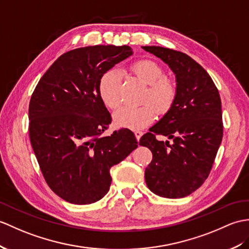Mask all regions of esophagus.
<instances>
[{
	"instance_id": "34e87169",
	"label": "esophagus",
	"mask_w": 249,
	"mask_h": 249,
	"mask_svg": "<svg viewBox=\"0 0 249 249\" xmlns=\"http://www.w3.org/2000/svg\"><path fill=\"white\" fill-rule=\"evenodd\" d=\"M142 135H143V132L141 130H136L135 131V136L137 138V140H140V138L142 137Z\"/></svg>"
}]
</instances>
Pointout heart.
Segmentation results:
<instances>
[{
    "label": "heart",
    "instance_id": "b5f03b06",
    "mask_svg": "<svg viewBox=\"0 0 249 249\" xmlns=\"http://www.w3.org/2000/svg\"><path fill=\"white\" fill-rule=\"evenodd\" d=\"M130 71L145 83L147 88L139 107L125 106L113 114L115 126L127 129H141L153 122L156 111L165 114L174 105L177 96V87L174 80L163 76L161 67L151 59H141L132 63ZM98 95L102 102L115 109L121 104V75L117 70L104 73L97 85ZM156 110L155 111L154 109Z\"/></svg>",
    "mask_w": 249,
    "mask_h": 249
}]
</instances>
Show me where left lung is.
I'll return each instance as SVG.
<instances>
[{"mask_svg":"<svg viewBox=\"0 0 249 249\" xmlns=\"http://www.w3.org/2000/svg\"><path fill=\"white\" fill-rule=\"evenodd\" d=\"M170 67L176 77L174 105L149 128L139 144L153 153L145 181L156 195L181 198L209 176L223 138L222 103L205 69L187 54L161 46H142ZM156 134L172 138L159 142Z\"/></svg>","mask_w":249,"mask_h":249,"instance_id":"obj_1","label":"left lung"}]
</instances>
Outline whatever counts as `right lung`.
Segmentation results:
<instances>
[{
    "label": "right lung",
    "instance_id": "1",
    "mask_svg": "<svg viewBox=\"0 0 249 249\" xmlns=\"http://www.w3.org/2000/svg\"><path fill=\"white\" fill-rule=\"evenodd\" d=\"M132 53L127 45L67 52L44 73L31 97L32 147L46 183L68 203L89 205L103 198L111 184V166L138 147L128 129L102 136L111 115L97 91L102 75Z\"/></svg>",
    "mask_w": 249,
    "mask_h": 249
}]
</instances>
